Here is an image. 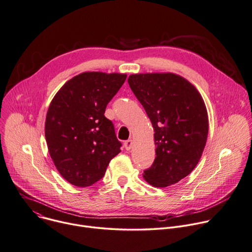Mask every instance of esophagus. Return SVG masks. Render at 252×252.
Masks as SVG:
<instances>
[{"label": "esophagus", "mask_w": 252, "mask_h": 252, "mask_svg": "<svg viewBox=\"0 0 252 252\" xmlns=\"http://www.w3.org/2000/svg\"><path fill=\"white\" fill-rule=\"evenodd\" d=\"M124 145H125V148H126V150L131 149V148H132V140H131V139H127V140H126V141H125V143H124Z\"/></svg>", "instance_id": "obj_1"}]
</instances>
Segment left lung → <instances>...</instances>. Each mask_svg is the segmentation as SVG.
<instances>
[{"label": "left lung", "mask_w": 252, "mask_h": 252, "mask_svg": "<svg viewBox=\"0 0 252 252\" xmlns=\"http://www.w3.org/2000/svg\"><path fill=\"white\" fill-rule=\"evenodd\" d=\"M127 82L155 132L156 157L143 177L155 187L175 184L193 171L204 151L209 131L205 103L176 74H134Z\"/></svg>", "instance_id": "left-lung-1"}]
</instances>
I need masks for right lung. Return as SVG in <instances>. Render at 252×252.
<instances>
[{
    "label": "right lung",
    "instance_id": "add662e5",
    "mask_svg": "<svg viewBox=\"0 0 252 252\" xmlns=\"http://www.w3.org/2000/svg\"><path fill=\"white\" fill-rule=\"evenodd\" d=\"M126 74L85 72L64 84L50 103L45 120L49 154L61 176L77 187L102 179L121 152L114 124L105 117Z\"/></svg>",
    "mask_w": 252,
    "mask_h": 252
}]
</instances>
